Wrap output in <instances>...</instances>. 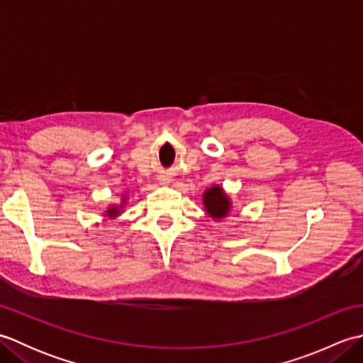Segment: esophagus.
Returning a JSON list of instances; mask_svg holds the SVG:
<instances>
[{
  "label": "esophagus",
  "mask_w": 363,
  "mask_h": 363,
  "mask_svg": "<svg viewBox=\"0 0 363 363\" xmlns=\"http://www.w3.org/2000/svg\"><path fill=\"white\" fill-rule=\"evenodd\" d=\"M162 181V184H167L168 182V177H165V179H160Z\"/></svg>",
  "instance_id": "1"
}]
</instances>
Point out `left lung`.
<instances>
[{
    "mask_svg": "<svg viewBox=\"0 0 363 363\" xmlns=\"http://www.w3.org/2000/svg\"><path fill=\"white\" fill-rule=\"evenodd\" d=\"M204 199V207L206 212L211 215L212 218L218 220L226 217L228 212L230 211V201L228 195L223 191L221 187L213 186L211 189H207L203 195Z\"/></svg>",
    "mask_w": 363,
    "mask_h": 363,
    "instance_id": "8db88e82",
    "label": "left lung"
}]
</instances>
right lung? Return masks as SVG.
I'll return each mask as SVG.
<instances>
[{
  "mask_svg": "<svg viewBox=\"0 0 363 363\" xmlns=\"http://www.w3.org/2000/svg\"><path fill=\"white\" fill-rule=\"evenodd\" d=\"M118 207L117 206H115V207H111V209L109 211H107V213H109L111 215V217H117V215H118Z\"/></svg>",
  "mask_w": 363,
  "mask_h": 363,
  "instance_id": "obj_1",
  "label": "right lung"
}]
</instances>
